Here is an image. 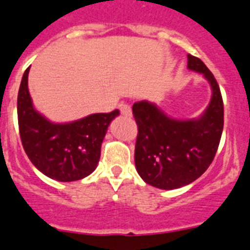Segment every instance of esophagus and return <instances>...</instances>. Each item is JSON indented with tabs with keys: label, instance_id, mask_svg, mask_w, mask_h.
Segmentation results:
<instances>
[{
	"label": "esophagus",
	"instance_id": "34e87169",
	"mask_svg": "<svg viewBox=\"0 0 250 250\" xmlns=\"http://www.w3.org/2000/svg\"><path fill=\"white\" fill-rule=\"evenodd\" d=\"M120 111H121V115H124V116H126V117H130L131 115H133L130 104H120Z\"/></svg>",
	"mask_w": 250,
	"mask_h": 250
}]
</instances>
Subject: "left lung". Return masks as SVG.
Here are the masks:
<instances>
[{"label":"left lung","mask_w":250,"mask_h":250,"mask_svg":"<svg viewBox=\"0 0 250 250\" xmlns=\"http://www.w3.org/2000/svg\"><path fill=\"white\" fill-rule=\"evenodd\" d=\"M189 70L201 73L211 86V100L201 116L178 120L154 102L133 104L138 124L135 167L143 181L161 189L187 186L214 161L224 127V104L214 74L201 59L187 55Z\"/></svg>","instance_id":"1"}]
</instances>
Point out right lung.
I'll list each match as a JSON object with an SVG mask.
<instances>
[{"mask_svg":"<svg viewBox=\"0 0 250 250\" xmlns=\"http://www.w3.org/2000/svg\"><path fill=\"white\" fill-rule=\"evenodd\" d=\"M30 67L18 95V119L23 150L42 174L59 181L82 180L96 169L107 127L119 110L92 114L70 123H53L34 107L27 88Z\"/></svg>","mask_w":250,"mask_h":250,"instance_id":"add662e5","label":"right lung"}]
</instances>
